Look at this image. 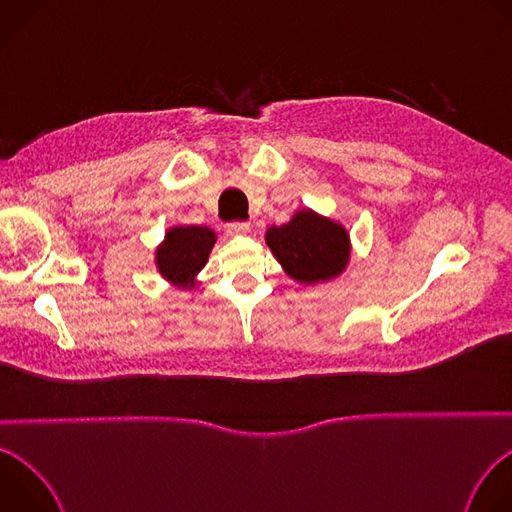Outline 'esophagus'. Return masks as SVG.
<instances>
[{
	"label": "esophagus",
	"instance_id": "34e87169",
	"mask_svg": "<svg viewBox=\"0 0 512 512\" xmlns=\"http://www.w3.org/2000/svg\"><path fill=\"white\" fill-rule=\"evenodd\" d=\"M251 231V225L249 223H239V221H235V223H229L227 225V233L229 235H247Z\"/></svg>",
	"mask_w": 512,
	"mask_h": 512
}]
</instances>
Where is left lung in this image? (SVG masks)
Wrapping results in <instances>:
<instances>
[{
    "label": "left lung",
    "instance_id": "left-lung-1",
    "mask_svg": "<svg viewBox=\"0 0 512 512\" xmlns=\"http://www.w3.org/2000/svg\"><path fill=\"white\" fill-rule=\"evenodd\" d=\"M265 245L285 275L304 285L340 277L352 257L348 229L312 208H300L285 225L269 227Z\"/></svg>",
    "mask_w": 512,
    "mask_h": 512
}]
</instances>
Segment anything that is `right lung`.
Returning <instances> with one entry per match:
<instances>
[{
  "mask_svg": "<svg viewBox=\"0 0 512 512\" xmlns=\"http://www.w3.org/2000/svg\"><path fill=\"white\" fill-rule=\"evenodd\" d=\"M216 239V233L204 225L170 227L154 251L160 277L178 289H196Z\"/></svg>",
  "mask_w": 512,
  "mask_h": 512,
  "instance_id": "right-lung-1",
  "label": "right lung"
}]
</instances>
